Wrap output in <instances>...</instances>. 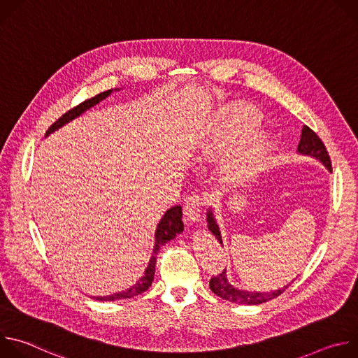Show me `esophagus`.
I'll use <instances>...</instances> for the list:
<instances>
[{"mask_svg":"<svg viewBox=\"0 0 358 358\" xmlns=\"http://www.w3.org/2000/svg\"><path fill=\"white\" fill-rule=\"evenodd\" d=\"M203 199L198 195L189 196L185 201V206H184V215L187 218L188 222L191 224H196L201 221V213H202V207H203Z\"/></svg>","mask_w":358,"mask_h":358,"instance_id":"1","label":"esophagus"}]
</instances>
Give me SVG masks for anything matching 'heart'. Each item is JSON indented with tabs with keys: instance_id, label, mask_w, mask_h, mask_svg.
<instances>
[{
	"instance_id": "b5f03b06",
	"label": "heart",
	"mask_w": 358,
	"mask_h": 358,
	"mask_svg": "<svg viewBox=\"0 0 358 358\" xmlns=\"http://www.w3.org/2000/svg\"><path fill=\"white\" fill-rule=\"evenodd\" d=\"M262 123V113L250 105L231 106L217 115L196 138V152L201 159L215 160L241 144L257 131ZM273 131H262L241 148L229 164V173L236 180H246L258 174L276 147Z\"/></svg>"
}]
</instances>
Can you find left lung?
<instances>
[{"instance_id":"left-lung-1","label":"left lung","mask_w":358,"mask_h":358,"mask_svg":"<svg viewBox=\"0 0 358 358\" xmlns=\"http://www.w3.org/2000/svg\"><path fill=\"white\" fill-rule=\"evenodd\" d=\"M297 152H299V155H301V156H309V157L316 159L317 162H320L331 173V162H330L329 152H327L323 141L308 126H303V129H301V137H300V143L297 145ZM207 224H208L207 227L211 231V234L222 245L221 231H220V227H218L217 220L214 217L213 208L207 210ZM289 285H286V286H283V287H280L278 290H273V292L243 290V289H238V287H235L234 285L229 283V280L227 278V269L221 275L214 276L210 280V289L217 296H220L221 299H225L228 301H234V303H239V304H261V303H265L268 300H272V299L278 297L280 293H283L285 289L289 287Z\"/></svg>"}]
</instances>
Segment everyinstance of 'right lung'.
I'll return each mask as SVG.
<instances>
[{
    "label": "right lung",
    "mask_w": 358,
    "mask_h": 358,
    "mask_svg": "<svg viewBox=\"0 0 358 358\" xmlns=\"http://www.w3.org/2000/svg\"><path fill=\"white\" fill-rule=\"evenodd\" d=\"M117 90L119 89H115V90L110 89V90H106V92H101V93L96 94L94 97H92L89 100H85L83 103H80L79 106H76V108L71 109L69 112H66L62 117H59L52 126H50L48 129L45 137H48L49 134H52L58 129L64 127L69 122L75 120L76 117L83 115L86 110H89L90 108L96 106L97 103H100L101 100H105L109 94H112L113 92H117ZM182 231H184L182 208H181V206L171 207L170 210L166 211V214L163 215V218L160 220V222L157 225V229H156V234H155V248H152V255H151V258L148 261V265H147V268L144 271V275L133 286H130L126 290H122V292H117V293H113V294H108V296H97V297L93 296V299L100 300V301H115V300H122V299H130V297H134V296L141 294L143 292H145L151 286L152 279H155L156 262H157L156 255H157V252L160 250V248L163 245H166L169 241L174 239Z\"/></svg>",
    "instance_id": "1"
}]
</instances>
